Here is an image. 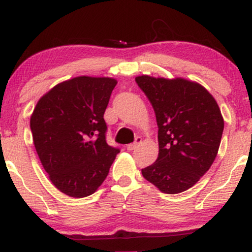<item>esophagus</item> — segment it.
<instances>
[{"instance_id":"esophagus-1","label":"esophagus","mask_w":252,"mask_h":252,"mask_svg":"<svg viewBox=\"0 0 252 252\" xmlns=\"http://www.w3.org/2000/svg\"><path fill=\"white\" fill-rule=\"evenodd\" d=\"M142 142V139H141L140 136H137L136 139H135V141H134L133 143H130V144H127V150H129V151H132V150H134L135 149V148L139 146V144Z\"/></svg>"}]
</instances>
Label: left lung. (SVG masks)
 <instances>
[{
  "instance_id": "obj_1",
  "label": "left lung",
  "mask_w": 252,
  "mask_h": 252,
  "mask_svg": "<svg viewBox=\"0 0 252 252\" xmlns=\"http://www.w3.org/2000/svg\"><path fill=\"white\" fill-rule=\"evenodd\" d=\"M153 105L158 126V157L142 168L143 178L165 194L187 190L215 161L223 119L213 96L185 79L136 77Z\"/></svg>"
}]
</instances>
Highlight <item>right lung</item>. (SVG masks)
Returning <instances> with one entry per match:
<instances>
[{"label":"right lung","mask_w":252,"mask_h":252,"mask_svg":"<svg viewBox=\"0 0 252 252\" xmlns=\"http://www.w3.org/2000/svg\"><path fill=\"white\" fill-rule=\"evenodd\" d=\"M117 80L77 77L43 95L31 117L36 153L58 190L81 198L96 191L119 148L106 143L103 118Z\"/></svg>","instance_id":"1"}]
</instances>
